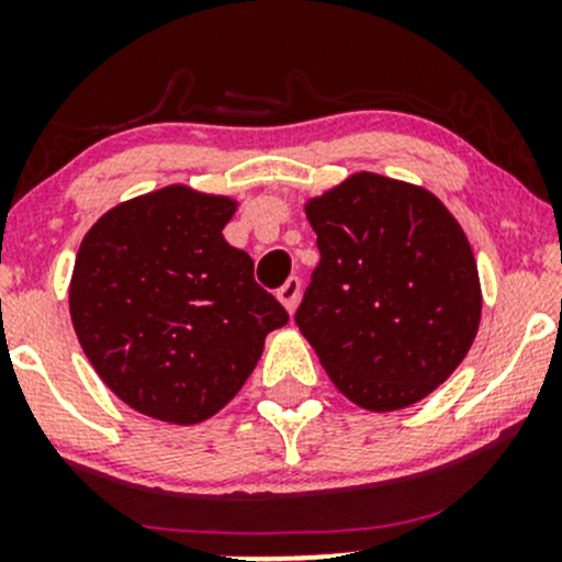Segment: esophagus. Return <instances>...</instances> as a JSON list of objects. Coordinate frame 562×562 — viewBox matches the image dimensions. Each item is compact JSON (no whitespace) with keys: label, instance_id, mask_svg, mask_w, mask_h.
Listing matches in <instances>:
<instances>
[{"label":"esophagus","instance_id":"34e87169","mask_svg":"<svg viewBox=\"0 0 562 562\" xmlns=\"http://www.w3.org/2000/svg\"><path fill=\"white\" fill-rule=\"evenodd\" d=\"M277 299L282 301V306L288 308V314L295 312V306H299V299H301V280L299 277H290V280L277 290Z\"/></svg>","mask_w":562,"mask_h":562}]
</instances>
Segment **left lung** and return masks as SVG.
Returning a JSON list of instances; mask_svg holds the SVG:
<instances>
[{"instance_id": "8db88e82", "label": "left lung", "mask_w": 562, "mask_h": 562, "mask_svg": "<svg viewBox=\"0 0 562 562\" xmlns=\"http://www.w3.org/2000/svg\"><path fill=\"white\" fill-rule=\"evenodd\" d=\"M319 267L295 325L348 402L393 412L460 367L481 280L460 222L425 187L359 171L306 200Z\"/></svg>"}]
</instances>
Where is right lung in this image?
<instances>
[{
    "mask_svg": "<svg viewBox=\"0 0 562 562\" xmlns=\"http://www.w3.org/2000/svg\"><path fill=\"white\" fill-rule=\"evenodd\" d=\"M235 211V198L169 184L113 205L83 235L70 322L102 383L139 415L214 417L288 322L250 256L224 240Z\"/></svg>",
    "mask_w": 562,
    "mask_h": 562,
    "instance_id": "right-lung-1",
    "label": "right lung"
}]
</instances>
